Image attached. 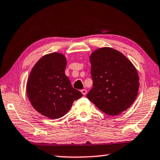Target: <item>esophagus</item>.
<instances>
[{"label":"esophagus","mask_w":160,"mask_h":160,"mask_svg":"<svg viewBox=\"0 0 160 160\" xmlns=\"http://www.w3.org/2000/svg\"><path fill=\"white\" fill-rule=\"evenodd\" d=\"M81 92H82V95H85L87 94V90H86V89H82V90H81Z\"/></svg>","instance_id":"obj_1"}]
</instances>
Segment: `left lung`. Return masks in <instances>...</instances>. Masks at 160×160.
<instances>
[{"instance_id":"obj_1","label":"left lung","mask_w":160,"mask_h":160,"mask_svg":"<svg viewBox=\"0 0 160 160\" xmlns=\"http://www.w3.org/2000/svg\"><path fill=\"white\" fill-rule=\"evenodd\" d=\"M93 87L87 98L110 116L122 113L138 95L139 78L129 59L111 47L97 49L90 56Z\"/></svg>"}]
</instances>
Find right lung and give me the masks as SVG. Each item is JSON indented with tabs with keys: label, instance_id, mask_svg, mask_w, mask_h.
Listing matches in <instances>:
<instances>
[{
	"label": "right lung",
	"instance_id": "add662e5",
	"mask_svg": "<svg viewBox=\"0 0 160 160\" xmlns=\"http://www.w3.org/2000/svg\"><path fill=\"white\" fill-rule=\"evenodd\" d=\"M65 55L53 52L40 58L31 71L27 84L32 106L43 116L52 119L62 117L74 101L82 94L73 88L65 73Z\"/></svg>",
	"mask_w": 160,
	"mask_h": 160
}]
</instances>
